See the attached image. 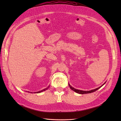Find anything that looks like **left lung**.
Here are the masks:
<instances>
[{"label":"left lung","mask_w":121,"mask_h":121,"mask_svg":"<svg viewBox=\"0 0 121 121\" xmlns=\"http://www.w3.org/2000/svg\"><path fill=\"white\" fill-rule=\"evenodd\" d=\"M104 85V84H103L102 86H101L100 87L97 88L96 89H93V90H90V91H83V90H78V89H75L74 88L72 87L69 84V87H70V88L73 90L75 92H76V93H78L79 94H86V93H92V92H94V91H95L96 90H97L98 89H99L101 87H102V86H103Z\"/></svg>","instance_id":"8db88e82"}]
</instances>
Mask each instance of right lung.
<instances>
[{"label": "right lung", "mask_w": 121, "mask_h": 121, "mask_svg": "<svg viewBox=\"0 0 121 121\" xmlns=\"http://www.w3.org/2000/svg\"><path fill=\"white\" fill-rule=\"evenodd\" d=\"M48 87H49L48 86V87L46 88H45V89H43V90H42L40 91H38V92H35V93H40V92H42V91H45V90H47V89H48Z\"/></svg>", "instance_id": "right-lung-1"}]
</instances>
